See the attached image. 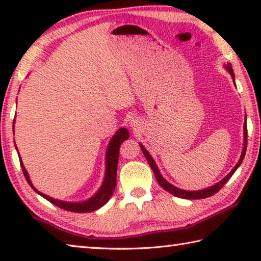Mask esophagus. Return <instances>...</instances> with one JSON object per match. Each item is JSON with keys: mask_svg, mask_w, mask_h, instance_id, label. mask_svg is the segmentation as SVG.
<instances>
[{"mask_svg": "<svg viewBox=\"0 0 261 261\" xmlns=\"http://www.w3.org/2000/svg\"><path fill=\"white\" fill-rule=\"evenodd\" d=\"M131 125H134V126H135V123H132V122H131Z\"/></svg>", "mask_w": 261, "mask_h": 261, "instance_id": "1", "label": "esophagus"}]
</instances>
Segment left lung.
<instances>
[{"mask_svg": "<svg viewBox=\"0 0 261 261\" xmlns=\"http://www.w3.org/2000/svg\"><path fill=\"white\" fill-rule=\"evenodd\" d=\"M226 69L228 70V72L230 73V76L232 78L233 83H235V74H233V71H232V68H231V64L228 63L226 65ZM139 146L141 148V151H143L145 158H146L147 162L149 163V166H151L152 170L154 175H155V178L158 180V183L161 185V187L166 190V191H168L171 194H174V196L176 197H179V198H183V199H204V198H208L211 196H213V194H215L216 192L219 191V190H221V188L223 187L224 184H226L229 178L231 177V176L233 175V173L237 170V168L241 166V163L243 162V159H244L245 156V152H246V146H247V129H246V116H245V123H244V145H243V151H242V155H241V159L240 161L237 162V165L232 168V170L229 173L226 177H224L222 180H220L219 183H216L214 185H212L211 188H207V189H204V190H199V191H185V190H180L178 188L174 187L173 184H170L169 182H167V180L162 177V175L160 174V170H159V168L156 166L155 161L153 160V158L151 156V154H149L146 148H145L143 145L139 144Z\"/></svg>", "mask_w": 261, "mask_h": 261, "instance_id": "left-lung-1", "label": "left lung"}]
</instances>
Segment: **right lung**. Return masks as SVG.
<instances>
[{"mask_svg": "<svg viewBox=\"0 0 261 261\" xmlns=\"http://www.w3.org/2000/svg\"><path fill=\"white\" fill-rule=\"evenodd\" d=\"M127 138H129V131H127V129H125V127H121V129H118L116 134L114 135L112 140L109 141L107 153H106V175H105L103 183L99 189V191L86 201L68 202V201L57 200V199H54V198L46 196V194L38 191V190L33 187L28 171H26L23 162H21V159H19L20 166H21V169H23L25 178L28 180V183L31 185V188H32L35 192L40 194L41 197L45 198V199L50 201L51 204L56 205L62 210L73 212V213H88V212L99 210L100 207H102L106 202L110 199V197H112L115 187H116L117 162H118V154H120V146L123 141L126 140ZM16 149H17V146H16Z\"/></svg>", "mask_w": 261, "mask_h": 261, "instance_id": "obj_1", "label": "right lung"}]
</instances>
